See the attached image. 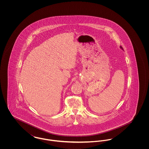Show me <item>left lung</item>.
<instances>
[{
    "label": "left lung",
    "instance_id": "obj_1",
    "mask_svg": "<svg viewBox=\"0 0 149 149\" xmlns=\"http://www.w3.org/2000/svg\"><path fill=\"white\" fill-rule=\"evenodd\" d=\"M120 48H121V49H123V48H122V46H120Z\"/></svg>",
    "mask_w": 149,
    "mask_h": 149
}]
</instances>
